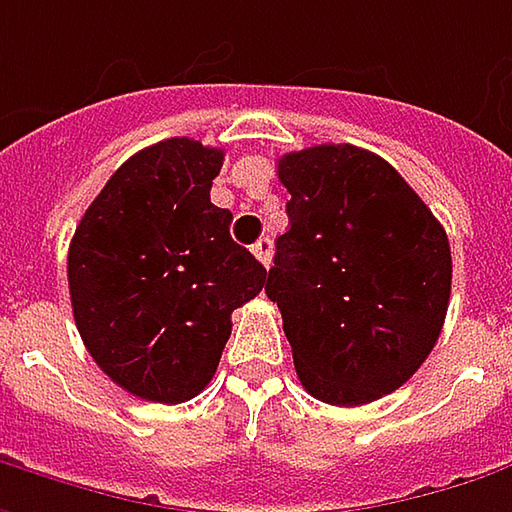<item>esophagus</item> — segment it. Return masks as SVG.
I'll return each instance as SVG.
<instances>
[{
    "mask_svg": "<svg viewBox=\"0 0 512 512\" xmlns=\"http://www.w3.org/2000/svg\"><path fill=\"white\" fill-rule=\"evenodd\" d=\"M252 252H255V257L263 266H269V260H272V240L269 237H260L255 246H252Z\"/></svg>",
    "mask_w": 512,
    "mask_h": 512,
    "instance_id": "esophagus-1",
    "label": "esophagus"
}]
</instances>
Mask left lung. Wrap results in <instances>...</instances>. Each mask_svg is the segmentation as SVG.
Instances as JSON below:
<instances>
[{"instance_id": "1", "label": "left lung", "mask_w": 512, "mask_h": 512, "mask_svg": "<svg viewBox=\"0 0 512 512\" xmlns=\"http://www.w3.org/2000/svg\"><path fill=\"white\" fill-rule=\"evenodd\" d=\"M292 194L266 295L278 303L300 384L335 407L407 384L441 335L453 257L407 180L355 145L278 160Z\"/></svg>"}]
</instances>
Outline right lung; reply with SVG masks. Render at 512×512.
I'll return each mask as SVG.
<instances>
[{
    "label": "right lung",
    "instance_id": "add662e5",
    "mask_svg": "<svg viewBox=\"0 0 512 512\" xmlns=\"http://www.w3.org/2000/svg\"><path fill=\"white\" fill-rule=\"evenodd\" d=\"M223 151L171 137L137 151L82 214L68 249L79 335L125 392L183 404L212 381L232 312L266 269L209 197Z\"/></svg>",
    "mask_w": 512,
    "mask_h": 512
}]
</instances>
